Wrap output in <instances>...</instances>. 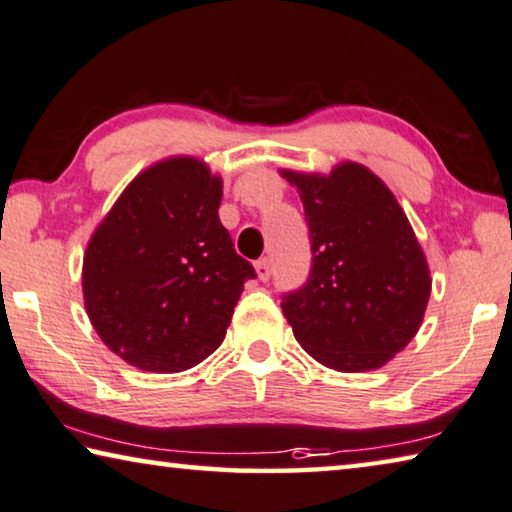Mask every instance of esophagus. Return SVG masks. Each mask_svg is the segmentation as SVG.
<instances>
[{"label": "esophagus", "instance_id": "1", "mask_svg": "<svg viewBox=\"0 0 512 512\" xmlns=\"http://www.w3.org/2000/svg\"><path fill=\"white\" fill-rule=\"evenodd\" d=\"M255 271H257V278L266 282L271 278V266H269V259H259V262L255 264Z\"/></svg>", "mask_w": 512, "mask_h": 512}]
</instances>
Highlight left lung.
Instances as JSON below:
<instances>
[{"instance_id": "8db88e82", "label": "left lung", "mask_w": 512, "mask_h": 512, "mask_svg": "<svg viewBox=\"0 0 512 512\" xmlns=\"http://www.w3.org/2000/svg\"><path fill=\"white\" fill-rule=\"evenodd\" d=\"M305 207L312 271L282 300L298 344L323 367L380 369L410 344L431 298V271L408 216L367 166L282 168Z\"/></svg>"}]
</instances>
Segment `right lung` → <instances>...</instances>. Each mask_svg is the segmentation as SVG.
Instances as JSON below:
<instances>
[{
	"mask_svg": "<svg viewBox=\"0 0 512 512\" xmlns=\"http://www.w3.org/2000/svg\"><path fill=\"white\" fill-rule=\"evenodd\" d=\"M223 180L196 157L161 159L127 184L84 253L86 314L132 367L177 373L223 344L253 264L218 207Z\"/></svg>",
	"mask_w": 512,
	"mask_h": 512,
	"instance_id": "right-lung-1",
	"label": "right lung"
}]
</instances>
